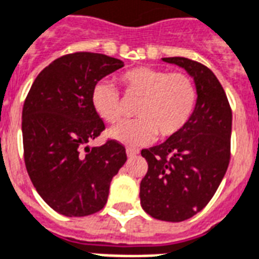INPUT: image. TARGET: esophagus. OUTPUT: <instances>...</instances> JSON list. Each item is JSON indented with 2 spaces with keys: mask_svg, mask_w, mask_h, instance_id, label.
Instances as JSON below:
<instances>
[{
  "mask_svg": "<svg viewBox=\"0 0 259 259\" xmlns=\"http://www.w3.org/2000/svg\"><path fill=\"white\" fill-rule=\"evenodd\" d=\"M125 153H127V157H134V155H137L138 153H139V150H137V149H131V147H128L127 150H125Z\"/></svg>",
  "mask_w": 259,
  "mask_h": 259,
  "instance_id": "obj_1",
  "label": "esophagus"
}]
</instances>
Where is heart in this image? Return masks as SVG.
Returning a JSON list of instances; mask_svg holds the SVG:
<instances>
[{
  "instance_id": "1",
  "label": "heart",
  "mask_w": 259,
  "mask_h": 259,
  "mask_svg": "<svg viewBox=\"0 0 259 259\" xmlns=\"http://www.w3.org/2000/svg\"><path fill=\"white\" fill-rule=\"evenodd\" d=\"M128 97L141 98L137 120H125L109 130V137L131 147L147 145L155 135L168 139L178 135L191 120L196 106V87L183 72H170L151 67H137L118 76ZM91 105L102 120L117 121L122 114L121 98L109 81L101 80L93 87Z\"/></svg>"
}]
</instances>
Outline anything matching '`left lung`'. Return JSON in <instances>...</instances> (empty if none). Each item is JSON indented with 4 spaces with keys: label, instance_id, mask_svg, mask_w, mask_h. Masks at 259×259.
<instances>
[{
    "label": "left lung",
    "instance_id": "1",
    "mask_svg": "<svg viewBox=\"0 0 259 259\" xmlns=\"http://www.w3.org/2000/svg\"><path fill=\"white\" fill-rule=\"evenodd\" d=\"M162 61L179 65L194 79L196 106L178 135L142 150L149 169L142 179L139 196L147 214L179 223L201 211L224 178L231 158L232 110L209 68L184 57Z\"/></svg>",
    "mask_w": 259,
    "mask_h": 259
}]
</instances>
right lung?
<instances>
[{"mask_svg":"<svg viewBox=\"0 0 259 259\" xmlns=\"http://www.w3.org/2000/svg\"><path fill=\"white\" fill-rule=\"evenodd\" d=\"M122 67L121 60L105 54H67L45 68L28 91L21 114L24 162L38 194L60 214L100 211L127 161L116 141L85 146L105 130L91 105L93 87Z\"/></svg>","mask_w":259,"mask_h":259,"instance_id":"right-lung-1","label":"right lung"}]
</instances>
